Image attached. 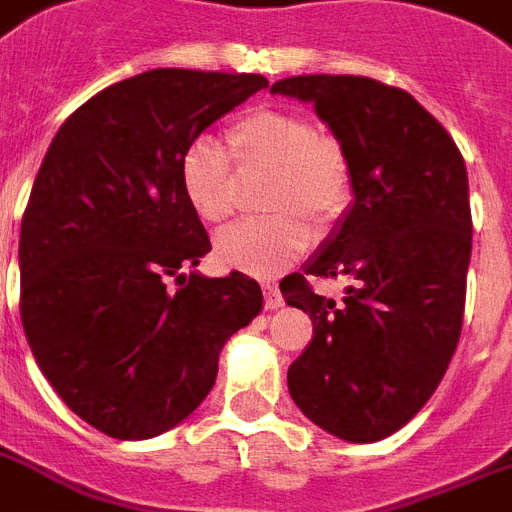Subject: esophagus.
Here are the masks:
<instances>
[{"label":"esophagus","mask_w":512,"mask_h":512,"mask_svg":"<svg viewBox=\"0 0 512 512\" xmlns=\"http://www.w3.org/2000/svg\"><path fill=\"white\" fill-rule=\"evenodd\" d=\"M263 294H265V309L283 307L281 291H278L276 286H273V283H263Z\"/></svg>","instance_id":"obj_1"}]
</instances>
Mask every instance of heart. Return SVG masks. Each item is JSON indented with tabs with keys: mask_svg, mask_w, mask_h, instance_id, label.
Here are the masks:
<instances>
[{
	"mask_svg": "<svg viewBox=\"0 0 512 512\" xmlns=\"http://www.w3.org/2000/svg\"><path fill=\"white\" fill-rule=\"evenodd\" d=\"M263 176H268L263 205L276 213L239 223L216 239L218 263L249 276H273L294 263L312 239L307 221L328 229L354 197L346 148L317 132L309 114L294 109L247 111L226 127V153L200 137L184 150L179 166L184 200L200 221L213 226L239 213L242 182Z\"/></svg>",
	"mask_w": 512,
	"mask_h": 512,
	"instance_id": "1",
	"label": "heart"
}]
</instances>
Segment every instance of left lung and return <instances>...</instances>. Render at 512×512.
Masks as SVG:
<instances>
[{"label": "left lung", "instance_id": "8db88e82", "mask_svg": "<svg viewBox=\"0 0 512 512\" xmlns=\"http://www.w3.org/2000/svg\"><path fill=\"white\" fill-rule=\"evenodd\" d=\"M270 90L315 103L354 169L349 213L281 286L315 325L289 393L330 435L382 440L432 398L461 338L474 229L466 163L422 103L372 77L296 75ZM307 275L352 283L336 305Z\"/></svg>", "mask_w": 512, "mask_h": 512}]
</instances>
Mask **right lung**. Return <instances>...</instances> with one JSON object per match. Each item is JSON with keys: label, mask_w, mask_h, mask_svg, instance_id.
<instances>
[{"label": "right lung", "mask_w": 512, "mask_h": 512, "mask_svg": "<svg viewBox=\"0 0 512 512\" xmlns=\"http://www.w3.org/2000/svg\"><path fill=\"white\" fill-rule=\"evenodd\" d=\"M263 88L247 72L150 70L85 101L46 150L20 226V317L51 388L103 435L184 422L223 343L263 309L244 273H184L210 239L179 182L195 137Z\"/></svg>", "instance_id": "right-lung-1"}]
</instances>
